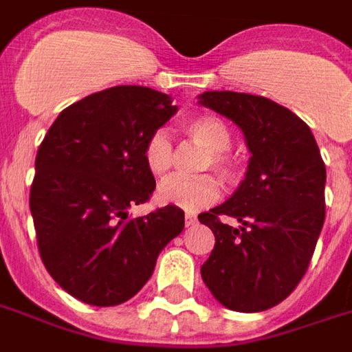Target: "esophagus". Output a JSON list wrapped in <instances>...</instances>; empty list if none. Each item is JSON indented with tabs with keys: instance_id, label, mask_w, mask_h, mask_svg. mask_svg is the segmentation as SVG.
Returning a JSON list of instances; mask_svg holds the SVG:
<instances>
[{
	"instance_id": "esophagus-1",
	"label": "esophagus",
	"mask_w": 352,
	"mask_h": 352,
	"mask_svg": "<svg viewBox=\"0 0 352 352\" xmlns=\"http://www.w3.org/2000/svg\"><path fill=\"white\" fill-rule=\"evenodd\" d=\"M192 224H197V215L186 213V226H192Z\"/></svg>"
}]
</instances>
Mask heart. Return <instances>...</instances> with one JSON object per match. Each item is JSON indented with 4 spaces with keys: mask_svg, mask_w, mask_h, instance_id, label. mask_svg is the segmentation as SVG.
I'll use <instances>...</instances> for the list:
<instances>
[{
    "mask_svg": "<svg viewBox=\"0 0 352 352\" xmlns=\"http://www.w3.org/2000/svg\"><path fill=\"white\" fill-rule=\"evenodd\" d=\"M187 137L195 144L204 148L206 155L200 163V170H213L224 182H236L239 176V163L230 154L232 131L224 120L213 115H197L189 118L184 126ZM142 160L155 178H165L173 170L174 146L166 131L157 129L148 137L142 148ZM221 197V184L213 176L198 178H170L157 189V200L165 206L179 210L200 211L215 204Z\"/></svg>",
    "mask_w": 352,
    "mask_h": 352,
    "instance_id": "heart-1",
    "label": "heart"
}]
</instances>
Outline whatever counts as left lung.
I'll use <instances>...</instances> for the list:
<instances>
[{
	"instance_id": "8db88e82",
	"label": "left lung",
	"mask_w": 352,
	"mask_h": 352,
	"mask_svg": "<svg viewBox=\"0 0 352 352\" xmlns=\"http://www.w3.org/2000/svg\"><path fill=\"white\" fill-rule=\"evenodd\" d=\"M198 100L236 122L252 154L237 191L198 215L215 236L202 280L230 310H269L297 287L316 250L324 223L323 157L308 124L269 98L208 91ZM223 214L242 226L224 225Z\"/></svg>"
}]
</instances>
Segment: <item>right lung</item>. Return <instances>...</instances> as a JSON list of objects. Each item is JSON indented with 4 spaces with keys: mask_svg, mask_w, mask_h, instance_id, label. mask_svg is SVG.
Instances as JSON below:
<instances>
[{
    "mask_svg": "<svg viewBox=\"0 0 352 352\" xmlns=\"http://www.w3.org/2000/svg\"><path fill=\"white\" fill-rule=\"evenodd\" d=\"M176 111L154 89L111 87L60 111L36 152L29 208L42 263L87 305H122L141 292L184 230L174 206L128 215L155 189L144 142Z\"/></svg>",
    "mask_w": 352,
    "mask_h": 352,
    "instance_id": "1",
    "label": "right lung"
}]
</instances>
